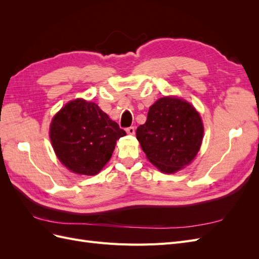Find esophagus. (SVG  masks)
Wrapping results in <instances>:
<instances>
[{"mask_svg": "<svg viewBox=\"0 0 259 259\" xmlns=\"http://www.w3.org/2000/svg\"><path fill=\"white\" fill-rule=\"evenodd\" d=\"M126 133L130 135H134L135 134V127L134 126H130L126 128Z\"/></svg>", "mask_w": 259, "mask_h": 259, "instance_id": "1", "label": "esophagus"}]
</instances>
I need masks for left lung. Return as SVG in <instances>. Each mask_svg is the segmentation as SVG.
I'll return each instance as SVG.
<instances>
[{"instance_id": "1", "label": "left lung", "mask_w": 259, "mask_h": 259, "mask_svg": "<svg viewBox=\"0 0 259 259\" xmlns=\"http://www.w3.org/2000/svg\"><path fill=\"white\" fill-rule=\"evenodd\" d=\"M203 131L201 116L189 103L163 97L149 108L136 137L149 161L163 173H175L197 155Z\"/></svg>"}]
</instances>
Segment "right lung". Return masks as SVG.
Listing matches in <instances>:
<instances>
[{
	"label": "right lung",
	"mask_w": 259,
	"mask_h": 259,
	"mask_svg": "<svg viewBox=\"0 0 259 259\" xmlns=\"http://www.w3.org/2000/svg\"><path fill=\"white\" fill-rule=\"evenodd\" d=\"M126 135L91 101L75 99L54 116L50 128L59 161L76 174L96 175L110 160L116 140Z\"/></svg>",
	"instance_id": "right-lung-1"
}]
</instances>
